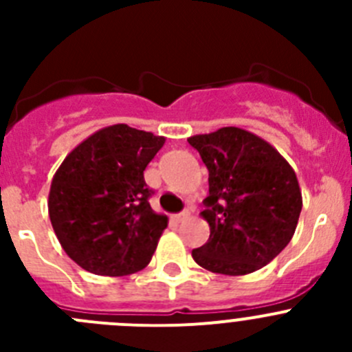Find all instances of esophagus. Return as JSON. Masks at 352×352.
I'll use <instances>...</instances> for the list:
<instances>
[{
    "label": "esophagus",
    "mask_w": 352,
    "mask_h": 352,
    "mask_svg": "<svg viewBox=\"0 0 352 352\" xmlns=\"http://www.w3.org/2000/svg\"><path fill=\"white\" fill-rule=\"evenodd\" d=\"M188 217H190V213H188V211H182V213H178V214H174V220H176V222H183V220H186L188 219Z\"/></svg>",
    "instance_id": "obj_1"
}]
</instances>
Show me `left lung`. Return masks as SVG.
Here are the masks:
<instances>
[{
	"mask_svg": "<svg viewBox=\"0 0 352 352\" xmlns=\"http://www.w3.org/2000/svg\"><path fill=\"white\" fill-rule=\"evenodd\" d=\"M210 173L203 219L210 239L194 248L199 266L222 275H247L275 259L300 219L296 173L270 142L238 126L188 138Z\"/></svg>",
	"mask_w": 352,
	"mask_h": 352,
	"instance_id": "obj_1",
	"label": "left lung"
}]
</instances>
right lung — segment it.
<instances>
[{"instance_id": "1", "label": "right lung", "mask_w": 352, "mask_h": 352, "mask_svg": "<svg viewBox=\"0 0 352 352\" xmlns=\"http://www.w3.org/2000/svg\"><path fill=\"white\" fill-rule=\"evenodd\" d=\"M164 142L123 123L105 126L56 170L49 217L67 256L82 270L123 276L148 266L167 217L149 206L144 169Z\"/></svg>"}]
</instances>
